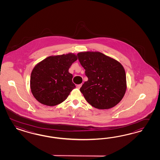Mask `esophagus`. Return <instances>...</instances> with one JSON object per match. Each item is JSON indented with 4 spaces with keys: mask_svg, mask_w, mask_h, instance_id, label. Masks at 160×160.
<instances>
[{
    "mask_svg": "<svg viewBox=\"0 0 160 160\" xmlns=\"http://www.w3.org/2000/svg\"><path fill=\"white\" fill-rule=\"evenodd\" d=\"M82 84H78V85H77L76 87L79 89L80 87H82Z\"/></svg>",
    "mask_w": 160,
    "mask_h": 160,
    "instance_id": "obj_1",
    "label": "esophagus"
}]
</instances>
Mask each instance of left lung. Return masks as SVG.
Segmentation results:
<instances>
[{
    "mask_svg": "<svg viewBox=\"0 0 160 160\" xmlns=\"http://www.w3.org/2000/svg\"><path fill=\"white\" fill-rule=\"evenodd\" d=\"M78 56L88 78L80 89L86 101L98 109L116 106L127 88L126 72L121 63L98 52H80Z\"/></svg>",
    "mask_w": 160,
    "mask_h": 160,
    "instance_id": "8db88e82",
    "label": "left lung"
}]
</instances>
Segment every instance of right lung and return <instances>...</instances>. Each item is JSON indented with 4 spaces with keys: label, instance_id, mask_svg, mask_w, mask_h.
<instances>
[{
    "label": "right lung",
    "instance_id": "right-lung-1",
    "mask_svg": "<svg viewBox=\"0 0 160 160\" xmlns=\"http://www.w3.org/2000/svg\"><path fill=\"white\" fill-rule=\"evenodd\" d=\"M77 59L76 55L68 53L49 56L38 63L30 76V88L34 98L48 106L64 102L76 87L68 69Z\"/></svg>",
    "mask_w": 160,
    "mask_h": 160
}]
</instances>
